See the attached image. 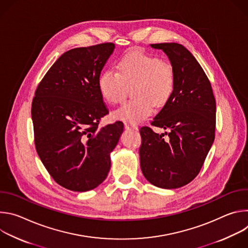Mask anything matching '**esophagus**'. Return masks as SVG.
Instances as JSON below:
<instances>
[{
	"label": "esophagus",
	"mask_w": 248,
	"mask_h": 248,
	"mask_svg": "<svg viewBox=\"0 0 248 248\" xmlns=\"http://www.w3.org/2000/svg\"><path fill=\"white\" fill-rule=\"evenodd\" d=\"M124 127H125V129H127V130H137V129H138V126H137V125L132 124H128V123H125V124H124Z\"/></svg>",
	"instance_id": "obj_1"
}]
</instances>
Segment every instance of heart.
<instances>
[{
	"label": "heart",
	"mask_w": 248,
	"mask_h": 248,
	"mask_svg": "<svg viewBox=\"0 0 248 248\" xmlns=\"http://www.w3.org/2000/svg\"><path fill=\"white\" fill-rule=\"evenodd\" d=\"M174 85V68L169 61L139 51L122 57L117 62V72L106 69L98 78L99 92L111 105L122 103L132 87L134 99L114 113L116 119L130 124L150 117L153 105L164 106L171 97Z\"/></svg>",
	"instance_id": "b5f03b06"
}]
</instances>
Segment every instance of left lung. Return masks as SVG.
Returning <instances> with one entry per match:
<instances>
[{
	"instance_id": "8db88e82",
	"label": "left lung",
	"mask_w": 248,
	"mask_h": 248,
	"mask_svg": "<svg viewBox=\"0 0 248 248\" xmlns=\"http://www.w3.org/2000/svg\"><path fill=\"white\" fill-rule=\"evenodd\" d=\"M163 50L173 65L174 90L151 122L169 132L140 128V167L149 183L161 188H179L199 173L213 144L216 101L209 78L192 54L178 43L151 44Z\"/></svg>"
}]
</instances>
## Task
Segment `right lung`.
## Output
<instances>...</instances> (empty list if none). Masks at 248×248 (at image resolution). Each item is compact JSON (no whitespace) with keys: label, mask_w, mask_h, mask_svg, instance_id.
Wrapping results in <instances>:
<instances>
[{"label":"right lung","mask_w":248,"mask_h":248,"mask_svg":"<svg viewBox=\"0 0 248 248\" xmlns=\"http://www.w3.org/2000/svg\"><path fill=\"white\" fill-rule=\"evenodd\" d=\"M114 48L107 42L63 53L35 90V148L53 180L69 190L88 191L105 181L124 130L122 122L99 127L109 110L98 78Z\"/></svg>","instance_id":"1"}]
</instances>
